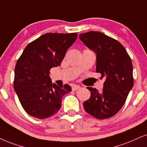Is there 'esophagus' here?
<instances>
[{
	"label": "esophagus",
	"mask_w": 147,
	"mask_h": 147,
	"mask_svg": "<svg viewBox=\"0 0 147 147\" xmlns=\"http://www.w3.org/2000/svg\"><path fill=\"white\" fill-rule=\"evenodd\" d=\"M80 88V86H78V85H74V86H72V90H74V91H76V90H78Z\"/></svg>",
	"instance_id": "1"
}]
</instances>
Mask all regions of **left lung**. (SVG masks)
Returning <instances> with one entry per match:
<instances>
[{"label":"left lung","mask_w":147,"mask_h":147,"mask_svg":"<svg viewBox=\"0 0 147 147\" xmlns=\"http://www.w3.org/2000/svg\"><path fill=\"white\" fill-rule=\"evenodd\" d=\"M79 37L97 54L96 72L105 79L101 92L86 88L90 97L83 103L84 109L96 119H108L121 109L134 86L131 58L119 41L101 32H85Z\"/></svg>","instance_id":"1"}]
</instances>
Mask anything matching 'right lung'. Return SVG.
<instances>
[{
  "label": "right lung",
  "instance_id": "add662e5",
  "mask_svg": "<svg viewBox=\"0 0 147 147\" xmlns=\"http://www.w3.org/2000/svg\"><path fill=\"white\" fill-rule=\"evenodd\" d=\"M77 32H48L28 43L15 67L13 88L28 115L39 119L51 117L61 107L63 96L71 87L52 82L50 69L61 65L68 48L76 40Z\"/></svg>",
  "mask_w": 147,
  "mask_h": 147
}]
</instances>
